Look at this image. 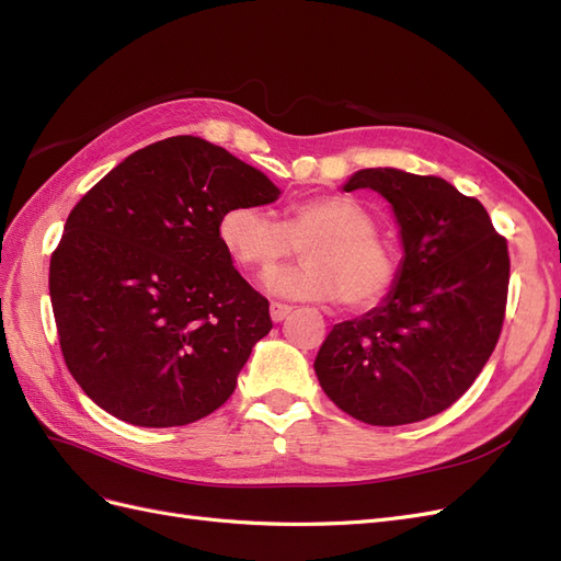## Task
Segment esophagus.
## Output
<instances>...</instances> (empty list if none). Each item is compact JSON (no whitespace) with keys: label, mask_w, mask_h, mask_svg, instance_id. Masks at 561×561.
<instances>
[{"label":"esophagus","mask_w":561,"mask_h":561,"mask_svg":"<svg viewBox=\"0 0 561 561\" xmlns=\"http://www.w3.org/2000/svg\"><path fill=\"white\" fill-rule=\"evenodd\" d=\"M290 311H293V307H287V304L271 301V320H274V322L285 320L287 316H290Z\"/></svg>","instance_id":"obj_1"}]
</instances>
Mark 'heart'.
Listing matches in <instances>:
<instances>
[{
    "mask_svg": "<svg viewBox=\"0 0 561 561\" xmlns=\"http://www.w3.org/2000/svg\"><path fill=\"white\" fill-rule=\"evenodd\" d=\"M219 243L236 266L268 271L304 248V264L280 268L264 285L271 295L336 301L371 309L393 290L398 257L377 236L375 217L348 196L293 203L280 219L262 206H231L217 222Z\"/></svg>",
    "mask_w": 561,
    "mask_h": 561,
    "instance_id": "heart-1",
    "label": "heart"
}]
</instances>
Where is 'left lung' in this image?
Here are the masks:
<instances>
[{
  "instance_id": "left-lung-1",
  "label": "left lung",
  "mask_w": 561,
  "mask_h": 561,
  "mask_svg": "<svg viewBox=\"0 0 561 561\" xmlns=\"http://www.w3.org/2000/svg\"><path fill=\"white\" fill-rule=\"evenodd\" d=\"M353 190L390 203L402 260L393 290L334 325L313 369L339 410L402 426L445 412L478 379L501 334L511 257L482 203L443 178L365 168Z\"/></svg>"
}]
</instances>
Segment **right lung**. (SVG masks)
Instances as JSON below:
<instances>
[{
    "mask_svg": "<svg viewBox=\"0 0 561 561\" xmlns=\"http://www.w3.org/2000/svg\"><path fill=\"white\" fill-rule=\"evenodd\" d=\"M278 186L194 135L138 149L83 196L50 257L62 358L98 407L133 426H186L222 407L268 301L233 268L217 222Z\"/></svg>",
    "mask_w": 561,
    "mask_h": 561,
    "instance_id": "add662e5",
    "label": "right lung"
}]
</instances>
